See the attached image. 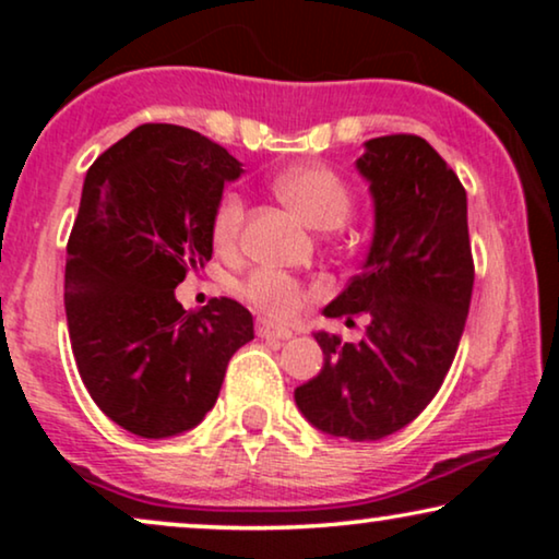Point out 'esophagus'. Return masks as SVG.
Instances as JSON below:
<instances>
[{"label": "esophagus", "mask_w": 559, "mask_h": 559, "mask_svg": "<svg viewBox=\"0 0 559 559\" xmlns=\"http://www.w3.org/2000/svg\"><path fill=\"white\" fill-rule=\"evenodd\" d=\"M257 335L264 341H289L293 338V331H287V328H277L272 323H264V320H259L257 323Z\"/></svg>", "instance_id": "1"}]
</instances>
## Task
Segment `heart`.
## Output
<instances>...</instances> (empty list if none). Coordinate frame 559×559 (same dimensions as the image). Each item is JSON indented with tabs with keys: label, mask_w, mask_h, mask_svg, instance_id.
<instances>
[{
	"label": "heart",
	"mask_w": 559,
	"mask_h": 559,
	"mask_svg": "<svg viewBox=\"0 0 559 559\" xmlns=\"http://www.w3.org/2000/svg\"><path fill=\"white\" fill-rule=\"evenodd\" d=\"M274 193L285 201L302 221L312 228L331 231L346 224L354 195H350L348 182L338 173L325 165H302L289 167L274 178ZM243 218H247V205L236 190H226L218 198L211 218L213 243L221 251H231L241 239ZM239 293L249 305L274 320H289L297 316L302 302L308 300L310 289L300 285L289 274L272 270V266H259L247 280H241Z\"/></svg>",
	"instance_id": "1"
}]
</instances>
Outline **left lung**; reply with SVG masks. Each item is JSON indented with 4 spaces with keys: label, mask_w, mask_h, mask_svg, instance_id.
I'll list each match as a JSON object with an SVG mask.
<instances>
[{
    "label": "left lung",
    "mask_w": 559,
    "mask_h": 559,
    "mask_svg": "<svg viewBox=\"0 0 559 559\" xmlns=\"http://www.w3.org/2000/svg\"><path fill=\"white\" fill-rule=\"evenodd\" d=\"M356 165L371 182L377 226L364 270L325 316L366 312L371 323L358 343L316 333L325 364L295 389V402L328 435L381 440L409 425L445 381L476 272L465 188L423 136H377Z\"/></svg>",
    "instance_id": "1"
}]
</instances>
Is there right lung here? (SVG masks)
<instances>
[{
	"mask_svg": "<svg viewBox=\"0 0 559 559\" xmlns=\"http://www.w3.org/2000/svg\"><path fill=\"white\" fill-rule=\"evenodd\" d=\"M239 175L221 144L178 124L136 127L86 173L68 239V333L91 400L140 438L201 423L231 356L254 338L231 297L201 310L175 300L211 259L213 209Z\"/></svg>",
	"mask_w": 559,
	"mask_h": 559,
	"instance_id": "1",
	"label": "right lung"
}]
</instances>
